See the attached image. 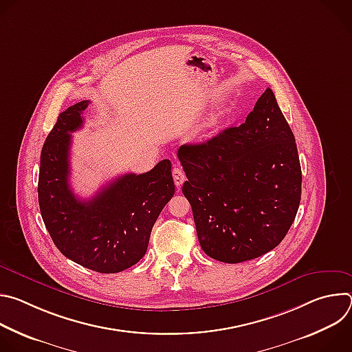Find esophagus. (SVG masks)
I'll use <instances>...</instances> for the list:
<instances>
[{
  "mask_svg": "<svg viewBox=\"0 0 352 352\" xmlns=\"http://www.w3.org/2000/svg\"><path fill=\"white\" fill-rule=\"evenodd\" d=\"M173 178H174V184H175V186L179 189V188H181V185H182V184H184V181H185V174H184V171H182L181 168L175 167V168L173 170Z\"/></svg>",
  "mask_w": 352,
  "mask_h": 352,
  "instance_id": "esophagus-1",
  "label": "esophagus"
}]
</instances>
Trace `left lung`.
<instances>
[{
    "instance_id": "left-lung-1",
    "label": "left lung",
    "mask_w": 352,
    "mask_h": 352,
    "mask_svg": "<svg viewBox=\"0 0 352 352\" xmlns=\"http://www.w3.org/2000/svg\"><path fill=\"white\" fill-rule=\"evenodd\" d=\"M182 192L204 252L224 263L274 249L295 220L302 173L294 133L266 89L254 111L199 144H182Z\"/></svg>"
}]
</instances>
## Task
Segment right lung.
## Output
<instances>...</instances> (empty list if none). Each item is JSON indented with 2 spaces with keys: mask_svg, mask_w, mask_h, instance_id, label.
<instances>
[{
  "mask_svg": "<svg viewBox=\"0 0 352 352\" xmlns=\"http://www.w3.org/2000/svg\"><path fill=\"white\" fill-rule=\"evenodd\" d=\"M87 100L68 107L48 133L40 156L38 205L45 228L60 252L98 272L118 273L146 254L152 228L174 196L170 160L144 174H125L89 200L69 185L71 133L82 128Z\"/></svg>",
  "mask_w": 352,
  "mask_h": 352,
  "instance_id": "obj_1",
  "label": "right lung"
}]
</instances>
